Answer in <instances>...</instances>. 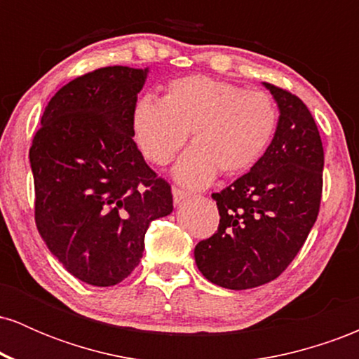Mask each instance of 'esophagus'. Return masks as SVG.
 <instances>
[{"instance_id": "1", "label": "esophagus", "mask_w": 359, "mask_h": 359, "mask_svg": "<svg viewBox=\"0 0 359 359\" xmlns=\"http://www.w3.org/2000/svg\"><path fill=\"white\" fill-rule=\"evenodd\" d=\"M172 196H174V204L175 205H179L180 203H182V201H185L189 197V192L187 191H182V189H174V191H172Z\"/></svg>"}]
</instances>
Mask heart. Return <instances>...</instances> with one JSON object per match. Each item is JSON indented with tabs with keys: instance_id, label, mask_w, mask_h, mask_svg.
<instances>
[{
	"instance_id": "1",
	"label": "heart",
	"mask_w": 359,
	"mask_h": 359,
	"mask_svg": "<svg viewBox=\"0 0 359 359\" xmlns=\"http://www.w3.org/2000/svg\"><path fill=\"white\" fill-rule=\"evenodd\" d=\"M277 125L278 109L269 94L208 76L170 81L163 100L143 97L133 113L135 138L155 165L172 162L191 131L194 147L175 167V179L189 187L211 182L217 170H250L270 147Z\"/></svg>"
}]
</instances>
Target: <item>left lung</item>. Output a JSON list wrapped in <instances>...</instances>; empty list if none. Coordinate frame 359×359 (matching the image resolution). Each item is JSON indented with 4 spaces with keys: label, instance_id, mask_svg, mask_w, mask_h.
Returning a JSON list of instances; mask_svg holds the SVG:
<instances>
[{
    "label": "left lung",
    "instance_id": "obj_1",
    "mask_svg": "<svg viewBox=\"0 0 359 359\" xmlns=\"http://www.w3.org/2000/svg\"><path fill=\"white\" fill-rule=\"evenodd\" d=\"M280 109L262 158L214 192L217 231L197 243V269L216 285L246 290L275 280L297 257L317 219L324 148L311 111L295 94L263 82Z\"/></svg>",
    "mask_w": 359,
    "mask_h": 359
}]
</instances>
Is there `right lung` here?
Returning a JSON list of instances; mask_svg holds the SVG:
<instances>
[{"label":"right lung","mask_w":359,"mask_h":359,"mask_svg":"<svg viewBox=\"0 0 359 359\" xmlns=\"http://www.w3.org/2000/svg\"><path fill=\"white\" fill-rule=\"evenodd\" d=\"M148 69L102 67L48 101L30 147L35 222L69 273L96 287L123 282L150 222L174 209L170 185L133 142V113Z\"/></svg>","instance_id":"add662e5"}]
</instances>
